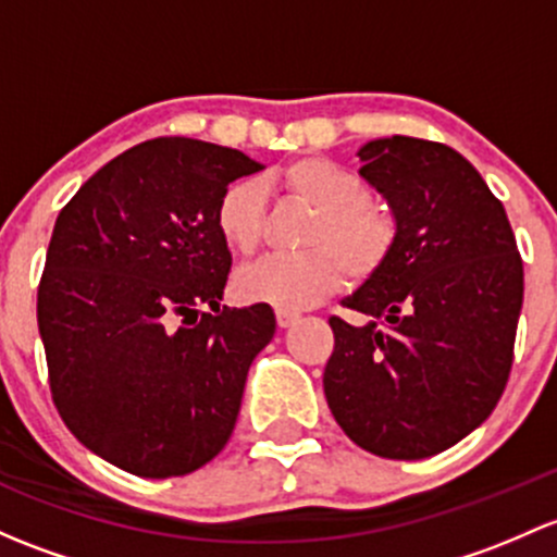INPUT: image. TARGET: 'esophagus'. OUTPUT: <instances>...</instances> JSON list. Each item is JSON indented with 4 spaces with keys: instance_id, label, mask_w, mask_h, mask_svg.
<instances>
[{
    "instance_id": "34e87169",
    "label": "esophagus",
    "mask_w": 557,
    "mask_h": 557,
    "mask_svg": "<svg viewBox=\"0 0 557 557\" xmlns=\"http://www.w3.org/2000/svg\"><path fill=\"white\" fill-rule=\"evenodd\" d=\"M274 318H277L280 327H288L298 320V312H294V309H277V312H274Z\"/></svg>"
}]
</instances>
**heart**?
I'll use <instances>...</instances> for the list:
<instances>
[{
  "instance_id": "1",
  "label": "heart",
  "mask_w": 557,
  "mask_h": 557,
  "mask_svg": "<svg viewBox=\"0 0 557 557\" xmlns=\"http://www.w3.org/2000/svg\"><path fill=\"white\" fill-rule=\"evenodd\" d=\"M298 202L314 210L304 245L294 256H269L237 272V290L248 301L277 309H301L333 294L344 283L368 280L389 261L397 239L395 219L368 200V186L349 168L325 157H304L280 175ZM215 224L234 253L250 256L261 243L263 191L253 181H234L221 195Z\"/></svg>"
}]
</instances>
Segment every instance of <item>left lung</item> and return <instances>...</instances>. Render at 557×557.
<instances>
[{
  "mask_svg": "<svg viewBox=\"0 0 557 557\" xmlns=\"http://www.w3.org/2000/svg\"><path fill=\"white\" fill-rule=\"evenodd\" d=\"M360 175L389 202V261L331 318L323 389L333 419L384 459H426L491 417L512 368L523 261L505 205L459 151L379 138Z\"/></svg>",
  "mask_w": 557,
  "mask_h": 557,
  "instance_id": "left-lung-1",
  "label": "left lung"
}]
</instances>
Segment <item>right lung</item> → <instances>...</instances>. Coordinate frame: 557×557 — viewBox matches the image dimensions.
Instances as JSON below:
<instances>
[{"instance_id":"add662e5","label":"right lung","mask_w":557,"mask_h":557,"mask_svg":"<svg viewBox=\"0 0 557 557\" xmlns=\"http://www.w3.org/2000/svg\"><path fill=\"white\" fill-rule=\"evenodd\" d=\"M261 168L205 140H144L58 213L37 290L52 403L120 470L189 475L230 441L277 323L269 304L221 309L232 253L215 208Z\"/></svg>"}]
</instances>
